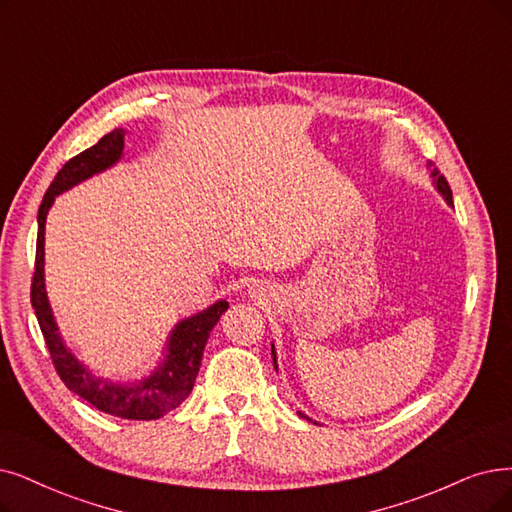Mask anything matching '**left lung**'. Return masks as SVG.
I'll return each instance as SVG.
<instances>
[{
	"label": "left lung",
	"instance_id": "1",
	"mask_svg": "<svg viewBox=\"0 0 512 512\" xmlns=\"http://www.w3.org/2000/svg\"><path fill=\"white\" fill-rule=\"evenodd\" d=\"M433 166V163H431ZM431 176H433V182H435V187H437V191L445 197V201L449 203V206H454V201H452V189H449V185H447V180H445V176L437 170V168H433V172H431ZM271 355H273V365H275V370H277V353H275V346L271 349ZM300 414V412H298ZM302 418H306V420H311L309 416H304V414H300ZM317 424V422H315Z\"/></svg>",
	"mask_w": 512,
	"mask_h": 512
}]
</instances>
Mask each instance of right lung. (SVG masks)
Listing matches in <instances>:
<instances>
[{
	"label": "right lung",
	"mask_w": 512,
	"mask_h": 512,
	"mask_svg": "<svg viewBox=\"0 0 512 512\" xmlns=\"http://www.w3.org/2000/svg\"><path fill=\"white\" fill-rule=\"evenodd\" d=\"M124 128H115L113 132L102 136L94 147L81 151L69 159L54 176L48 187L42 206L37 212V250H35V271L31 283V304L35 317L42 327L46 346L50 351L56 374L65 382L69 391L79 395L96 410L124 418V420H157L189 397L193 391L195 378L199 374V365L203 349L210 338V332L218 323L220 315L229 309L227 300H218L189 319H182L166 342V357L153 370L151 376L134 382H111L100 376H94L88 367L81 363L58 332L54 321L46 281H44V235H46V216L52 208L54 197L69 191L94 174L105 172L115 166L124 153Z\"/></svg>",
	"instance_id": "right-lung-1"
}]
</instances>
